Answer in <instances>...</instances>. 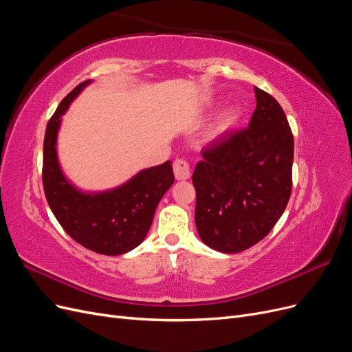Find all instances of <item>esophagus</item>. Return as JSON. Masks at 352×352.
<instances>
[{"label":"esophagus","instance_id":"1","mask_svg":"<svg viewBox=\"0 0 352 352\" xmlns=\"http://www.w3.org/2000/svg\"><path fill=\"white\" fill-rule=\"evenodd\" d=\"M173 172L177 180H186L190 176V167L185 158H177L173 163Z\"/></svg>","mask_w":352,"mask_h":352}]
</instances>
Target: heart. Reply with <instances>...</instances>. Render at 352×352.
Instances as JSON below:
<instances>
[{
  "label": "heart",
  "mask_w": 352,
  "mask_h": 352,
  "mask_svg": "<svg viewBox=\"0 0 352 352\" xmlns=\"http://www.w3.org/2000/svg\"><path fill=\"white\" fill-rule=\"evenodd\" d=\"M238 114L239 113H238V110L235 107H229V109H226L225 111H223L220 114V117H219V120L214 123V126H212L211 129L208 131V133H207V136L210 138V140L219 136L221 132H225L228 127L238 119Z\"/></svg>",
  "instance_id": "b5f03b06"
}]
</instances>
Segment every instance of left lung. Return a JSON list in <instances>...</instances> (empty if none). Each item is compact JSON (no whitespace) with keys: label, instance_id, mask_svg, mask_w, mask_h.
<instances>
[{"label":"left lung","instance_id":"8db88e82","mask_svg":"<svg viewBox=\"0 0 352 352\" xmlns=\"http://www.w3.org/2000/svg\"><path fill=\"white\" fill-rule=\"evenodd\" d=\"M254 91L248 127L210 142L192 175L199 238L219 252H241L267 236L292 190L289 123L270 94Z\"/></svg>","mask_w":352,"mask_h":352}]
</instances>
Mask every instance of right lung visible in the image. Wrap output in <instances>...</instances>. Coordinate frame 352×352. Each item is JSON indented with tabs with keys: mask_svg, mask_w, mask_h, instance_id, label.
Returning a JSON list of instances; mask_svg holds the SVG:
<instances>
[{
	"mask_svg": "<svg viewBox=\"0 0 352 352\" xmlns=\"http://www.w3.org/2000/svg\"><path fill=\"white\" fill-rule=\"evenodd\" d=\"M91 80L79 83L58 105L47 124L44 138V184L48 206L61 228L82 247L104 255L133 250L151 228L160 199L173 185L172 163L145 168L122 186L105 192L87 194L63 175L57 158V133L61 116Z\"/></svg>",
	"mask_w": 352,
	"mask_h": 352,
	"instance_id": "right-lung-1",
	"label": "right lung"
}]
</instances>
